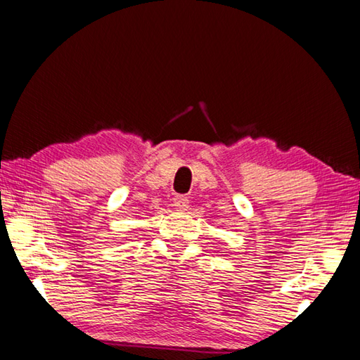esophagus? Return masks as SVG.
<instances>
[{
  "label": "esophagus",
  "instance_id": "esophagus-1",
  "mask_svg": "<svg viewBox=\"0 0 360 360\" xmlns=\"http://www.w3.org/2000/svg\"><path fill=\"white\" fill-rule=\"evenodd\" d=\"M173 205L178 211H186L188 206V200H187V197H182V195H179V197H176L173 200Z\"/></svg>",
  "mask_w": 360,
  "mask_h": 360
}]
</instances>
